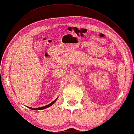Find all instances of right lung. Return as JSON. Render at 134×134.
<instances>
[{
  "label": "right lung",
  "instance_id": "right-lung-1",
  "mask_svg": "<svg viewBox=\"0 0 134 134\" xmlns=\"http://www.w3.org/2000/svg\"><path fill=\"white\" fill-rule=\"evenodd\" d=\"M56 99H57V98H56V99H55V100H54V101H53V102H52V103H50V104H49L47 105H45V106H44V107H37V108H31V107H29V108L32 109V110H41V109H46V108H47V107L51 106V105H52V104H53L54 103H55V101H56Z\"/></svg>",
  "mask_w": 134,
  "mask_h": 134
}]
</instances>
